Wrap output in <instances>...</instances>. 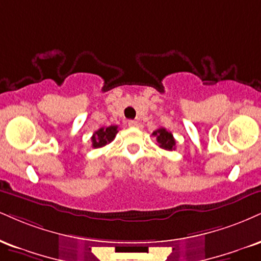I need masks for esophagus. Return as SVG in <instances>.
Masks as SVG:
<instances>
[{
	"instance_id": "1",
	"label": "esophagus",
	"mask_w": 261,
	"mask_h": 261,
	"mask_svg": "<svg viewBox=\"0 0 261 261\" xmlns=\"http://www.w3.org/2000/svg\"><path fill=\"white\" fill-rule=\"evenodd\" d=\"M128 126H130V127H139V121L130 120V121H128Z\"/></svg>"
}]
</instances>
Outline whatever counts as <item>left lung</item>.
I'll list each match as a JSON object with an SVG mask.
<instances>
[{
  "label": "left lung",
  "mask_w": 261,
  "mask_h": 261,
  "mask_svg": "<svg viewBox=\"0 0 261 261\" xmlns=\"http://www.w3.org/2000/svg\"><path fill=\"white\" fill-rule=\"evenodd\" d=\"M152 135L156 137V142H158V146L161 147V148L166 149V150L175 149L176 141H175L174 136H172L170 131H168L164 127H159L158 130H155Z\"/></svg>",
  "instance_id": "1"
}]
</instances>
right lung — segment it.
Listing matches in <instances>:
<instances>
[{
  "instance_id": "right-lung-1",
  "label": "right lung",
  "mask_w": 261,
  "mask_h": 261,
  "mask_svg": "<svg viewBox=\"0 0 261 261\" xmlns=\"http://www.w3.org/2000/svg\"><path fill=\"white\" fill-rule=\"evenodd\" d=\"M118 134V126L117 125H111L108 127H100L97 130L95 134L92 135L91 140H92V147L93 148H100L105 147L106 144L111 143L114 140L115 135Z\"/></svg>"
}]
</instances>
